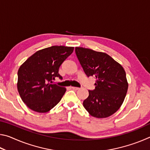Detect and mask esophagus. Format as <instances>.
I'll use <instances>...</instances> for the list:
<instances>
[{
    "mask_svg": "<svg viewBox=\"0 0 150 150\" xmlns=\"http://www.w3.org/2000/svg\"><path fill=\"white\" fill-rule=\"evenodd\" d=\"M71 88H73V90H78V89H79V88L76 87H71Z\"/></svg>",
    "mask_w": 150,
    "mask_h": 150,
    "instance_id": "obj_1",
    "label": "esophagus"
}]
</instances>
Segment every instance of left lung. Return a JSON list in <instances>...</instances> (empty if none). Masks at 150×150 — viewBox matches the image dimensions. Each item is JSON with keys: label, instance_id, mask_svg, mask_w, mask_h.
<instances>
[{"label": "left lung", "instance_id": "1", "mask_svg": "<svg viewBox=\"0 0 150 150\" xmlns=\"http://www.w3.org/2000/svg\"><path fill=\"white\" fill-rule=\"evenodd\" d=\"M75 54L87 77L96 79L95 88L88 91L83 106L96 118L113 115L120 107L128 91L124 68L105 53L77 47Z\"/></svg>", "mask_w": 150, "mask_h": 150}]
</instances>
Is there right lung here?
Here are the masks:
<instances>
[{"label":"right lung","mask_w":150,"mask_h":150,"mask_svg":"<svg viewBox=\"0 0 150 150\" xmlns=\"http://www.w3.org/2000/svg\"><path fill=\"white\" fill-rule=\"evenodd\" d=\"M73 47L51 46L38 51L20 66L18 91L27 106L37 112H47L59 103L66 88L52 82L62 80L59 69L72 54Z\"/></svg>","instance_id":"1"}]
</instances>
